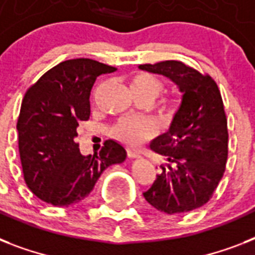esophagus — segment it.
<instances>
[{"mask_svg": "<svg viewBox=\"0 0 255 255\" xmlns=\"http://www.w3.org/2000/svg\"><path fill=\"white\" fill-rule=\"evenodd\" d=\"M127 156L129 157V159H137L140 155H139V152H136V151H133V149H131V148H128Z\"/></svg>", "mask_w": 255, "mask_h": 255, "instance_id": "34e87169", "label": "esophagus"}]
</instances>
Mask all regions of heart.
Segmentation results:
<instances>
[{"mask_svg": "<svg viewBox=\"0 0 255 255\" xmlns=\"http://www.w3.org/2000/svg\"><path fill=\"white\" fill-rule=\"evenodd\" d=\"M131 90L133 95L148 96L155 100L163 90V85L157 78L151 74L140 73L136 74L131 79ZM152 132H153V128L148 122L135 119L120 120L112 129V133L116 139L126 144L140 143L141 140L151 136Z\"/></svg>", "mask_w": 255, "mask_h": 255, "instance_id": "1", "label": "heart"}]
</instances>
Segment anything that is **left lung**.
I'll use <instances>...</instances> for the list:
<instances>
[{
    "label": "left lung",
    "mask_w": 255,
    "mask_h": 255,
    "mask_svg": "<svg viewBox=\"0 0 255 255\" xmlns=\"http://www.w3.org/2000/svg\"><path fill=\"white\" fill-rule=\"evenodd\" d=\"M139 69L168 78L182 94L168 131L149 144L165 163L144 198L167 214L197 209L212 197L228 160V120L221 92L209 75L182 62L164 61Z\"/></svg>",
    "instance_id": "1"
}]
</instances>
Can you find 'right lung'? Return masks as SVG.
I'll return each mask as SVG.
<instances>
[{
    "instance_id": "right-lung-1",
    "label": "right lung",
    "mask_w": 255,
    "mask_h": 255,
    "mask_svg": "<svg viewBox=\"0 0 255 255\" xmlns=\"http://www.w3.org/2000/svg\"><path fill=\"white\" fill-rule=\"evenodd\" d=\"M115 67L88 58L69 59L27 90L18 118V148L26 185L42 201L69 206L94 189L110 165L123 163L126 148L106 140L99 153L83 156L75 143L81 120L90 118L96 78Z\"/></svg>"
}]
</instances>
